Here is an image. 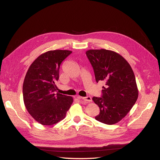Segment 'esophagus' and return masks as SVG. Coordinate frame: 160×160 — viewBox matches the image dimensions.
<instances>
[{
	"label": "esophagus",
	"mask_w": 160,
	"mask_h": 160,
	"mask_svg": "<svg viewBox=\"0 0 160 160\" xmlns=\"http://www.w3.org/2000/svg\"><path fill=\"white\" fill-rule=\"evenodd\" d=\"M77 98H79V99H82L83 100H85V101H87V102H91L92 101V98L91 97H80V96H77Z\"/></svg>",
	"instance_id": "1"
}]
</instances>
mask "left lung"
Masks as SVG:
<instances>
[{
  "label": "left lung",
  "mask_w": 160,
  "mask_h": 160,
  "mask_svg": "<svg viewBox=\"0 0 160 160\" xmlns=\"http://www.w3.org/2000/svg\"><path fill=\"white\" fill-rule=\"evenodd\" d=\"M86 55L95 80L105 82L102 97H93L100 108L95 119L106 124L121 121L138 98L136 77L130 65L119 54L106 49H91Z\"/></svg>",
  "instance_id": "obj_1"
}]
</instances>
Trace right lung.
<instances>
[{
	"label": "right lung",
	"instance_id": "1",
	"mask_svg": "<svg viewBox=\"0 0 160 160\" xmlns=\"http://www.w3.org/2000/svg\"><path fill=\"white\" fill-rule=\"evenodd\" d=\"M71 52L54 50L43 53L30 65L25 76L24 103L30 115L41 124L50 126L63 120L73 102L72 97L54 93L60 65Z\"/></svg>",
	"mask_w": 160,
	"mask_h": 160
}]
</instances>
